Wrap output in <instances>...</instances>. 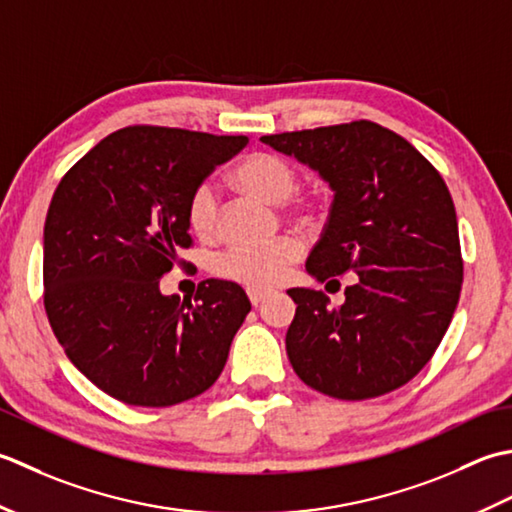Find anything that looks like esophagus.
I'll return each mask as SVG.
<instances>
[{
  "instance_id": "34e87169",
  "label": "esophagus",
  "mask_w": 512,
  "mask_h": 512,
  "mask_svg": "<svg viewBox=\"0 0 512 512\" xmlns=\"http://www.w3.org/2000/svg\"><path fill=\"white\" fill-rule=\"evenodd\" d=\"M247 294H249V302H252L254 307H260V305H263L265 298H267L265 291H254V289H249Z\"/></svg>"
}]
</instances>
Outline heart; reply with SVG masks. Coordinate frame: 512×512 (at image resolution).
<instances>
[{
    "instance_id": "obj_1",
    "label": "heart",
    "mask_w": 512,
    "mask_h": 512,
    "mask_svg": "<svg viewBox=\"0 0 512 512\" xmlns=\"http://www.w3.org/2000/svg\"><path fill=\"white\" fill-rule=\"evenodd\" d=\"M298 170L287 159L271 152H254L236 165L232 183L267 203H283L296 192ZM316 203L296 201L287 205V212L311 218ZM218 196L210 183H198L185 205V221L198 241H214L218 236ZM300 258L298 241L289 236L276 238L265 245H229L212 260V271L229 283L243 285L254 291H267L287 278L291 265Z\"/></svg>"
}]
</instances>
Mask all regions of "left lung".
Masks as SVG:
<instances>
[{
  "label": "left lung",
  "instance_id": "left-lung-1",
  "mask_svg": "<svg viewBox=\"0 0 512 512\" xmlns=\"http://www.w3.org/2000/svg\"><path fill=\"white\" fill-rule=\"evenodd\" d=\"M333 190L329 221L307 258L320 283L356 271L344 305L289 289L296 316L287 356L307 387L369 400L413 380L440 347L460 300L464 260L451 192L413 145L360 119L267 134Z\"/></svg>",
  "mask_w": 512,
  "mask_h": 512
}]
</instances>
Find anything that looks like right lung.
Masks as SVG:
<instances>
[{"label":"right lung","instance_id":"add662e5","mask_svg":"<svg viewBox=\"0 0 512 512\" xmlns=\"http://www.w3.org/2000/svg\"><path fill=\"white\" fill-rule=\"evenodd\" d=\"M247 137L159 125L108 134L59 181L44 225V307L70 362L132 406H172L221 375L249 314L245 291L203 280L194 300L159 280L192 247V190Z\"/></svg>","mask_w":512,"mask_h":512}]
</instances>
